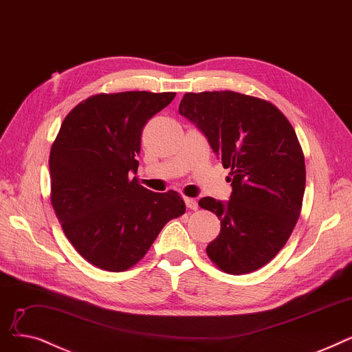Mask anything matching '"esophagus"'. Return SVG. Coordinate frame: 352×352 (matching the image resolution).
Returning <instances> with one entry per match:
<instances>
[{"mask_svg": "<svg viewBox=\"0 0 352 352\" xmlns=\"http://www.w3.org/2000/svg\"><path fill=\"white\" fill-rule=\"evenodd\" d=\"M185 204H186V208L192 209V210H197V208H199L196 199H193V197H185Z\"/></svg>", "mask_w": 352, "mask_h": 352, "instance_id": "34e87169", "label": "esophagus"}]
</instances>
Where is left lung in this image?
<instances>
[{
	"instance_id": "obj_1",
	"label": "left lung",
	"mask_w": 352,
	"mask_h": 352,
	"mask_svg": "<svg viewBox=\"0 0 352 352\" xmlns=\"http://www.w3.org/2000/svg\"><path fill=\"white\" fill-rule=\"evenodd\" d=\"M179 113L205 133L230 169L228 204L199 200L221 219L206 254L222 272H254L285 246L302 209L307 173L296 133L271 102L230 90L186 93Z\"/></svg>"
}]
</instances>
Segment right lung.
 <instances>
[{
    "mask_svg": "<svg viewBox=\"0 0 352 352\" xmlns=\"http://www.w3.org/2000/svg\"><path fill=\"white\" fill-rule=\"evenodd\" d=\"M176 93H100L78 103L50 150L52 205L64 235L91 265L123 272L144 258L163 226L186 210L183 197L143 188L142 130Z\"/></svg>",
    "mask_w": 352,
    "mask_h": 352,
    "instance_id": "obj_1",
    "label": "right lung"
}]
</instances>
